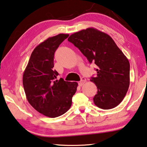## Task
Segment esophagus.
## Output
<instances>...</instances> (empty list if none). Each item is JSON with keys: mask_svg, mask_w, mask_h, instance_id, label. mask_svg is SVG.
Masks as SVG:
<instances>
[{"mask_svg": "<svg viewBox=\"0 0 147 147\" xmlns=\"http://www.w3.org/2000/svg\"><path fill=\"white\" fill-rule=\"evenodd\" d=\"M86 82V79L85 78H81V80L79 82L78 84L80 85V86H82V85H84V84H85Z\"/></svg>", "mask_w": 147, "mask_h": 147, "instance_id": "1", "label": "esophagus"}]
</instances>
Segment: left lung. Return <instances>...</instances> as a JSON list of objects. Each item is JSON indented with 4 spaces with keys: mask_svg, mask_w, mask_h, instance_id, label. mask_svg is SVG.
<instances>
[{
    "mask_svg": "<svg viewBox=\"0 0 147 147\" xmlns=\"http://www.w3.org/2000/svg\"><path fill=\"white\" fill-rule=\"evenodd\" d=\"M68 41L78 48L89 63L96 65L97 74L90 80L98 89L93 98L94 104L103 109L118 106L130 85V63L115 41L94 28L71 34Z\"/></svg>",
    "mask_w": 147,
    "mask_h": 147,
    "instance_id": "1",
    "label": "left lung"
}]
</instances>
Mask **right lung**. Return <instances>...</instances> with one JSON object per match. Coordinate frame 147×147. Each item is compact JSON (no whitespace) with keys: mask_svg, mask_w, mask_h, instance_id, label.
Instances as JSON below:
<instances>
[{"mask_svg":"<svg viewBox=\"0 0 147 147\" xmlns=\"http://www.w3.org/2000/svg\"><path fill=\"white\" fill-rule=\"evenodd\" d=\"M69 34H59L39 44L32 52L23 76L27 100L45 116L54 118L70 109L78 83L56 80L58 73L53 70L54 55Z\"/></svg>","mask_w":147,"mask_h":147,"instance_id":"right-lung-1","label":"right lung"}]
</instances>
